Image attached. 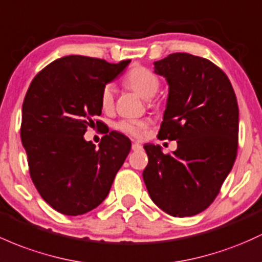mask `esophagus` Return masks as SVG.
<instances>
[{"label": "esophagus", "instance_id": "34e87169", "mask_svg": "<svg viewBox=\"0 0 262 262\" xmlns=\"http://www.w3.org/2000/svg\"><path fill=\"white\" fill-rule=\"evenodd\" d=\"M142 149L143 146L142 144H139V143H133V144H132V150L138 151V150H142Z\"/></svg>", "mask_w": 262, "mask_h": 262}]
</instances>
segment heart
I'll list each match as a JSON object with an SVG mask.
<instances>
[{
  "mask_svg": "<svg viewBox=\"0 0 262 262\" xmlns=\"http://www.w3.org/2000/svg\"><path fill=\"white\" fill-rule=\"evenodd\" d=\"M124 83L132 91L137 92L143 98H151L159 89V77L144 66H136L126 73ZM100 104L104 111L112 109L114 104V87L108 83L100 92ZM148 128V122L142 119H123L116 124V129L134 138H142Z\"/></svg>",
  "mask_w": 262,
  "mask_h": 262,
  "instance_id": "1",
  "label": "heart"
}]
</instances>
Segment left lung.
<instances>
[{"label": "left lung", "mask_w": 262, "mask_h": 262, "mask_svg": "<svg viewBox=\"0 0 262 262\" xmlns=\"http://www.w3.org/2000/svg\"><path fill=\"white\" fill-rule=\"evenodd\" d=\"M154 71L169 84L159 136L177 140L178 149L164 154L159 145L145 144L143 179L166 214L192 216L210 206L236 159V96L228 76L203 57L169 54L154 62Z\"/></svg>", "instance_id": "1"}]
</instances>
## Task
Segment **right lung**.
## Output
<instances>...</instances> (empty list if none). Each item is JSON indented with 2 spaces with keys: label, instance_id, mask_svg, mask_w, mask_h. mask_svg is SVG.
<instances>
[{
  "label": "right lung",
  "instance_id": "add662e5",
  "mask_svg": "<svg viewBox=\"0 0 262 262\" xmlns=\"http://www.w3.org/2000/svg\"><path fill=\"white\" fill-rule=\"evenodd\" d=\"M129 62L62 57L43 68L26 93L21 139L31 179L61 214L77 216L97 208L130 151V140L118 132L103 137L99 148L83 137L102 114V88Z\"/></svg>",
  "mask_w": 262,
  "mask_h": 262
}]
</instances>
